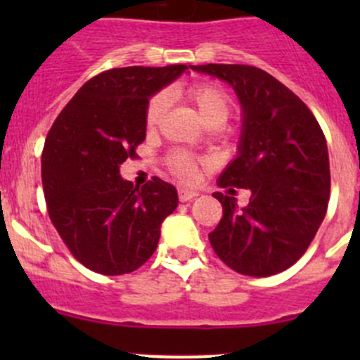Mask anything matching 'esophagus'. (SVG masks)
<instances>
[{
    "instance_id": "obj_1",
    "label": "esophagus",
    "mask_w": 360,
    "mask_h": 360,
    "mask_svg": "<svg viewBox=\"0 0 360 360\" xmlns=\"http://www.w3.org/2000/svg\"><path fill=\"white\" fill-rule=\"evenodd\" d=\"M197 191H191V190H183V188H181V190H177V197H179V200L181 202H190L191 198H195L197 197Z\"/></svg>"
}]
</instances>
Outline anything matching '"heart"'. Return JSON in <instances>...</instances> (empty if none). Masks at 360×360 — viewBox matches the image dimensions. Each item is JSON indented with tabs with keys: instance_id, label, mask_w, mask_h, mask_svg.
<instances>
[{
	"instance_id": "1",
	"label": "heart",
	"mask_w": 360,
	"mask_h": 360,
	"mask_svg": "<svg viewBox=\"0 0 360 360\" xmlns=\"http://www.w3.org/2000/svg\"><path fill=\"white\" fill-rule=\"evenodd\" d=\"M184 97L197 108L205 125L219 127L230 118L233 101H231L230 94L223 86L217 85V83H193V85H190L184 90ZM167 110H169V97H167V94L158 92L148 101L146 111H144V127H146L148 132H153V130L158 129ZM219 132H226V127H221ZM165 163L169 172L176 179H179L181 183L191 184L197 181L200 160L195 157V155L183 150H174L169 153Z\"/></svg>"
}]
</instances>
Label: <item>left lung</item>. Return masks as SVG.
<instances>
[{
    "instance_id": "left-lung-1",
    "label": "left lung",
    "mask_w": 360,
    "mask_h": 360,
    "mask_svg": "<svg viewBox=\"0 0 360 360\" xmlns=\"http://www.w3.org/2000/svg\"><path fill=\"white\" fill-rule=\"evenodd\" d=\"M191 69L233 86L242 104L238 155L214 193L223 217L209 233L224 264L249 277H270L292 266L314 240L331 190L324 132L307 104L266 71L244 64ZM237 187L251 191L238 210Z\"/></svg>"
}]
</instances>
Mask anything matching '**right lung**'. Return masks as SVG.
I'll return each mask as SVG.
<instances>
[{
    "mask_svg": "<svg viewBox=\"0 0 360 360\" xmlns=\"http://www.w3.org/2000/svg\"><path fill=\"white\" fill-rule=\"evenodd\" d=\"M188 66L115 68L90 78L53 122L41 155L49 216L72 256L89 270L123 275L155 252L177 191L160 177L143 188L120 165L146 139L150 97Z\"/></svg>",
    "mask_w": 360,
    "mask_h": 360,
    "instance_id": "add662e5",
    "label": "right lung"
}]
</instances>
